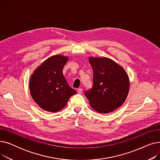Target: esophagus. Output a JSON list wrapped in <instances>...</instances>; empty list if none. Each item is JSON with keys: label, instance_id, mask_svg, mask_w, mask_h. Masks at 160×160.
<instances>
[{"label": "esophagus", "instance_id": "34e87169", "mask_svg": "<svg viewBox=\"0 0 160 160\" xmlns=\"http://www.w3.org/2000/svg\"><path fill=\"white\" fill-rule=\"evenodd\" d=\"M77 93H78V94H82V88H78L77 89Z\"/></svg>", "mask_w": 160, "mask_h": 160}]
</instances>
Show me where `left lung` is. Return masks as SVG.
Masks as SVG:
<instances>
[{"label":"left lung","mask_w":160,"mask_h":160,"mask_svg":"<svg viewBox=\"0 0 160 160\" xmlns=\"http://www.w3.org/2000/svg\"><path fill=\"white\" fill-rule=\"evenodd\" d=\"M93 68V87L85 92L92 108L100 113H110L123 104L130 80L123 67L110 58L89 57Z\"/></svg>","instance_id":"8db88e82"}]
</instances>
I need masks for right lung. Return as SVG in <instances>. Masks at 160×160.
I'll list each match as a JSON object with an SVG mask.
<instances>
[{"label":"right lung","instance_id":"obj_1","mask_svg":"<svg viewBox=\"0 0 160 160\" xmlns=\"http://www.w3.org/2000/svg\"><path fill=\"white\" fill-rule=\"evenodd\" d=\"M69 58L61 54L47 58L32 74L29 89L33 100L43 110L57 112L77 91L69 87L63 74Z\"/></svg>","mask_w":160,"mask_h":160}]
</instances>
